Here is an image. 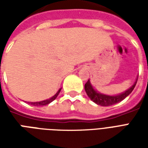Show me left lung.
I'll return each mask as SVG.
<instances>
[{"label": "left lung", "mask_w": 148, "mask_h": 148, "mask_svg": "<svg viewBox=\"0 0 148 148\" xmlns=\"http://www.w3.org/2000/svg\"><path fill=\"white\" fill-rule=\"evenodd\" d=\"M136 82L137 80L133 84V86L130 87V89H128L124 93H121L120 95H116V96H109V95H105V94L97 93L96 90H93V88L90 84V80L87 81L86 83L85 84V90H86L88 97L93 101V102L101 106H110L123 101L126 97L128 96L134 90V88L136 85Z\"/></svg>", "instance_id": "8db88e82"}]
</instances>
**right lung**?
<instances>
[{"label": "right lung", "mask_w": 148, "mask_h": 148, "mask_svg": "<svg viewBox=\"0 0 148 148\" xmlns=\"http://www.w3.org/2000/svg\"><path fill=\"white\" fill-rule=\"evenodd\" d=\"M60 91H61V89L58 90L55 96H53L51 98H50V99L45 100V101H39V102H29V104H31L32 106H46V105H48L49 103L52 102V101H53L57 97V96L58 95V93H60Z\"/></svg>", "instance_id": "obj_1"}]
</instances>
